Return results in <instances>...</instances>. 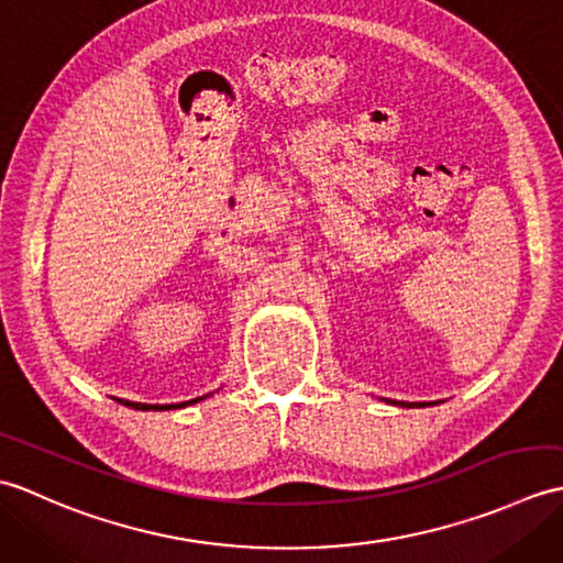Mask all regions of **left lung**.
<instances>
[{"mask_svg": "<svg viewBox=\"0 0 563 563\" xmlns=\"http://www.w3.org/2000/svg\"><path fill=\"white\" fill-rule=\"evenodd\" d=\"M404 406H406V404H404ZM409 406H413V404H409Z\"/></svg>", "mask_w": 563, "mask_h": 563, "instance_id": "8db88e82", "label": "left lung"}]
</instances>
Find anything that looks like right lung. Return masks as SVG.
Segmentation results:
<instances>
[{
  "instance_id": "add662e5",
  "label": "right lung",
  "mask_w": 563,
  "mask_h": 563,
  "mask_svg": "<svg viewBox=\"0 0 563 563\" xmlns=\"http://www.w3.org/2000/svg\"><path fill=\"white\" fill-rule=\"evenodd\" d=\"M118 401L125 404V406H133V409H137V411H166V409H178V406H186V404H196L200 399L186 401V404H169V406H150V404H135V401H123V399H118Z\"/></svg>"
}]
</instances>
